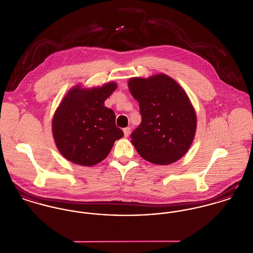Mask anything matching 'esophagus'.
<instances>
[{"label": "esophagus", "instance_id": "34e87169", "mask_svg": "<svg viewBox=\"0 0 253 253\" xmlns=\"http://www.w3.org/2000/svg\"><path fill=\"white\" fill-rule=\"evenodd\" d=\"M123 132H124V136L127 137V136L130 135V132H131L130 127H126V128H124V129H123Z\"/></svg>", "mask_w": 253, "mask_h": 253}]
</instances>
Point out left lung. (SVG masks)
<instances>
[{
    "label": "left lung",
    "instance_id": "1",
    "mask_svg": "<svg viewBox=\"0 0 253 253\" xmlns=\"http://www.w3.org/2000/svg\"><path fill=\"white\" fill-rule=\"evenodd\" d=\"M128 85L141 116L140 124L130 136L137 153L155 165L178 161L189 150L196 129V116L188 95L165 74L130 79Z\"/></svg>",
    "mask_w": 253,
    "mask_h": 253
}]
</instances>
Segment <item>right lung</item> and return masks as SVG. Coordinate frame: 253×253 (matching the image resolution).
<instances>
[{
    "label": "right lung",
    "mask_w": 253,
    "mask_h": 253,
    "mask_svg": "<svg viewBox=\"0 0 253 253\" xmlns=\"http://www.w3.org/2000/svg\"><path fill=\"white\" fill-rule=\"evenodd\" d=\"M117 86L116 83L92 89L76 86L61 101L53 119V135L58 151L68 161L94 166L124 135L116 125L114 111L104 105Z\"/></svg>",
    "instance_id": "add662e5"
}]
</instances>
